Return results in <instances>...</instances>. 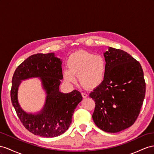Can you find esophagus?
I'll return each instance as SVG.
<instances>
[{"label": "esophagus", "mask_w": 154, "mask_h": 154, "mask_svg": "<svg viewBox=\"0 0 154 154\" xmlns=\"http://www.w3.org/2000/svg\"><path fill=\"white\" fill-rule=\"evenodd\" d=\"M81 95H82V97H83V98H86V97H87V96H88L87 94H86L85 92H82L81 93Z\"/></svg>", "instance_id": "1"}]
</instances>
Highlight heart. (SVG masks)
Returning a JSON list of instances; mask_svg holds the SVG:
<instances>
[{
  "label": "heart",
  "instance_id": "1",
  "mask_svg": "<svg viewBox=\"0 0 154 154\" xmlns=\"http://www.w3.org/2000/svg\"><path fill=\"white\" fill-rule=\"evenodd\" d=\"M68 69L63 71L64 80L74 82L78 75L79 82L87 89L95 88L103 82L106 72V62L100 55L86 51H78L68 57Z\"/></svg>",
  "mask_w": 154,
  "mask_h": 154
}]
</instances>
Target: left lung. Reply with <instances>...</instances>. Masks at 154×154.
I'll list each match as a JSON object with an SVG mask.
<instances>
[{"mask_svg":"<svg viewBox=\"0 0 154 154\" xmlns=\"http://www.w3.org/2000/svg\"><path fill=\"white\" fill-rule=\"evenodd\" d=\"M103 82L90 92L95 101L93 120L108 133H117L131 126L143 104L146 92L140 63L124 51L109 47Z\"/></svg>","mask_w":154,"mask_h":154,"instance_id":"8db88e82","label":"left lung"}]
</instances>
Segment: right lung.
Listing matches in <instances>:
<instances>
[{"label":"right lung","mask_w":154,"mask_h":154,"mask_svg":"<svg viewBox=\"0 0 154 154\" xmlns=\"http://www.w3.org/2000/svg\"><path fill=\"white\" fill-rule=\"evenodd\" d=\"M62 62L54 53H38L27 58L15 69L12 77L11 103L22 124L34 135L43 137H57L64 133L72 123V116L82 97L79 91L64 94L59 92L62 79ZM41 78L48 94L45 107L38 115L27 114L17 101V89L21 80Z\"/></svg>","instance_id":"obj_1"}]
</instances>
